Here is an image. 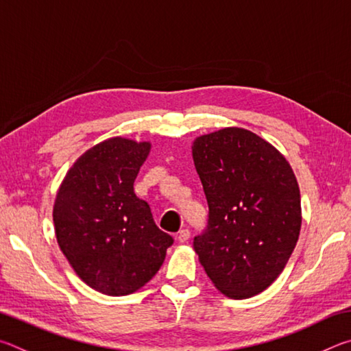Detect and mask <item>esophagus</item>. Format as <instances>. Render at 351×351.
Here are the masks:
<instances>
[{
	"label": "esophagus",
	"mask_w": 351,
	"mask_h": 351,
	"mask_svg": "<svg viewBox=\"0 0 351 351\" xmlns=\"http://www.w3.org/2000/svg\"><path fill=\"white\" fill-rule=\"evenodd\" d=\"M176 237H178V240H180L181 243H186L190 239V230L187 228H184V229L180 230V232H178Z\"/></svg>",
	"instance_id": "esophagus-1"
}]
</instances>
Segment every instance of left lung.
Segmentation results:
<instances>
[{"mask_svg":"<svg viewBox=\"0 0 351 351\" xmlns=\"http://www.w3.org/2000/svg\"><path fill=\"white\" fill-rule=\"evenodd\" d=\"M209 217L193 249L212 283L247 299L276 280L300 232V192L274 147L243 128H223L193 144Z\"/></svg>","mask_w":351,"mask_h":351,"instance_id":"1","label":"left lung"}]
</instances>
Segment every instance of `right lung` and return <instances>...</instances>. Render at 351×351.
<instances>
[{
    "label": "right lung",
    "mask_w": 351,
    "mask_h": 351,
    "mask_svg": "<svg viewBox=\"0 0 351 351\" xmlns=\"http://www.w3.org/2000/svg\"><path fill=\"white\" fill-rule=\"evenodd\" d=\"M148 152V142L105 141L73 165L57 193L58 246L77 276L102 294L127 295L144 287L173 245L133 189Z\"/></svg>",
    "instance_id": "1"
}]
</instances>
